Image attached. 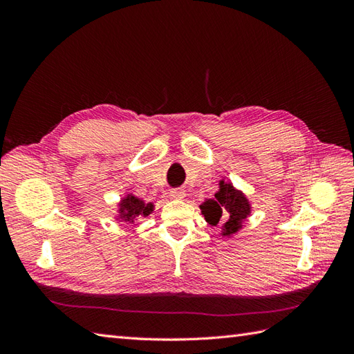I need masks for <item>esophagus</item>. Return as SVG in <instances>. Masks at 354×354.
<instances>
[{"label": "esophagus", "instance_id": "esophagus-1", "mask_svg": "<svg viewBox=\"0 0 354 354\" xmlns=\"http://www.w3.org/2000/svg\"><path fill=\"white\" fill-rule=\"evenodd\" d=\"M169 198L171 199H183L185 198V192L180 190V189H174L169 192Z\"/></svg>", "mask_w": 354, "mask_h": 354}]
</instances>
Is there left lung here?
<instances>
[{"label":"left lung","mask_w":354,"mask_h":354,"mask_svg":"<svg viewBox=\"0 0 354 354\" xmlns=\"http://www.w3.org/2000/svg\"><path fill=\"white\" fill-rule=\"evenodd\" d=\"M205 220L217 226L223 214H229V220L223 226V236H230L242 227V221L250 216V203L241 192L234 190L233 186L224 181L220 183V190L216 194V199H208L201 205Z\"/></svg>","instance_id":"8db88e82"}]
</instances>
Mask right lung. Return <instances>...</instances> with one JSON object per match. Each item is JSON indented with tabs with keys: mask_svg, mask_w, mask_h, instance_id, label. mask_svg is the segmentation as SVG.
<instances>
[{
	"mask_svg": "<svg viewBox=\"0 0 354 354\" xmlns=\"http://www.w3.org/2000/svg\"><path fill=\"white\" fill-rule=\"evenodd\" d=\"M152 211H153L152 203H145L143 201L131 195H128L120 203V217L130 223L140 216H145V217L149 216Z\"/></svg>",
	"mask_w": 354,
	"mask_h": 354,
	"instance_id": "right-lung-1",
	"label": "right lung"
}]
</instances>
